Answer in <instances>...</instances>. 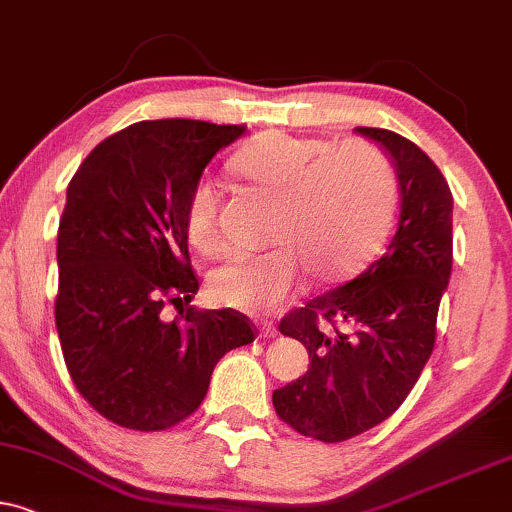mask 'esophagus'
<instances>
[{
  "label": "esophagus",
  "instance_id": "obj_1",
  "mask_svg": "<svg viewBox=\"0 0 512 512\" xmlns=\"http://www.w3.org/2000/svg\"><path fill=\"white\" fill-rule=\"evenodd\" d=\"M258 334H261L263 339L277 337V327L273 323H268V320H263V323H258Z\"/></svg>",
  "mask_w": 512,
  "mask_h": 512
}]
</instances>
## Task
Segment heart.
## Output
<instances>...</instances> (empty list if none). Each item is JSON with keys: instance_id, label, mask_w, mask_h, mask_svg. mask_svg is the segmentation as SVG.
Returning <instances> with one entry per match:
<instances>
[{"instance_id": "obj_1", "label": "heart", "mask_w": 512, "mask_h": 512, "mask_svg": "<svg viewBox=\"0 0 512 512\" xmlns=\"http://www.w3.org/2000/svg\"><path fill=\"white\" fill-rule=\"evenodd\" d=\"M232 166L246 182L277 199L273 249L235 251L208 275L216 304L246 313H268L304 280H337L353 273L387 237L396 211L399 180L389 154L377 144L268 132L239 151ZM189 244L216 254L220 189L213 180L192 187L182 213Z\"/></svg>"}]
</instances>
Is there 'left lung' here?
<instances>
[{
	"mask_svg": "<svg viewBox=\"0 0 512 512\" xmlns=\"http://www.w3.org/2000/svg\"><path fill=\"white\" fill-rule=\"evenodd\" d=\"M356 130L391 156L399 225L356 280L280 320V332L306 346L311 365L273 391L275 413L325 444L372 430L406 401L432 356L453 263V197L441 170L396 132Z\"/></svg>",
	"mask_w": 512,
	"mask_h": 512,
	"instance_id": "1",
	"label": "left lung"
}]
</instances>
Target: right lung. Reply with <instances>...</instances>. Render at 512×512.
I'll use <instances>...</instances> for the list:
<instances>
[{
    "label": "right lung",
    "instance_id": "add662e5",
    "mask_svg": "<svg viewBox=\"0 0 512 512\" xmlns=\"http://www.w3.org/2000/svg\"><path fill=\"white\" fill-rule=\"evenodd\" d=\"M244 125L142 121L99 142L68 182L54 318L68 375L106 420L137 432L178 425L204 401L227 351L256 327L232 308L197 311L182 227L208 161ZM181 308L173 321L160 311Z\"/></svg>",
    "mask_w": 512,
    "mask_h": 512
}]
</instances>
